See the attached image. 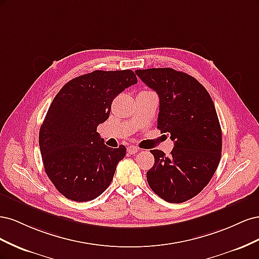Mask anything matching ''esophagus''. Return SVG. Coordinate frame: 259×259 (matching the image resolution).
Instances as JSON below:
<instances>
[{
    "label": "esophagus",
    "instance_id": "1",
    "mask_svg": "<svg viewBox=\"0 0 259 259\" xmlns=\"http://www.w3.org/2000/svg\"><path fill=\"white\" fill-rule=\"evenodd\" d=\"M139 151V148H137V147H135V146H130V147H127V152L130 153V154H135L136 152H138Z\"/></svg>",
    "mask_w": 259,
    "mask_h": 259
}]
</instances>
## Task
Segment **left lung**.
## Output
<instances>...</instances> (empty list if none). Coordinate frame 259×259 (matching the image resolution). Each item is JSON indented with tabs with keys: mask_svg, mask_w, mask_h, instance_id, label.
Segmentation results:
<instances>
[{
	"mask_svg": "<svg viewBox=\"0 0 259 259\" xmlns=\"http://www.w3.org/2000/svg\"><path fill=\"white\" fill-rule=\"evenodd\" d=\"M160 98L158 128L174 142L169 156L151 150L147 171L152 191L169 203L199 194L216 171L222 156V128L208 92L193 76L171 68L136 70Z\"/></svg>",
	"mask_w": 259,
	"mask_h": 259,
	"instance_id": "obj_1",
	"label": "left lung"
}]
</instances>
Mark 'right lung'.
Here are the masks:
<instances>
[{"mask_svg": "<svg viewBox=\"0 0 259 259\" xmlns=\"http://www.w3.org/2000/svg\"><path fill=\"white\" fill-rule=\"evenodd\" d=\"M137 83L132 70H96L74 77L55 96L38 134L43 165L55 188L69 200L96 199L111 184L126 148H110L97 126L113 99Z\"/></svg>", "mask_w": 259, "mask_h": 259, "instance_id": "right-lung-1", "label": "right lung"}]
</instances>
